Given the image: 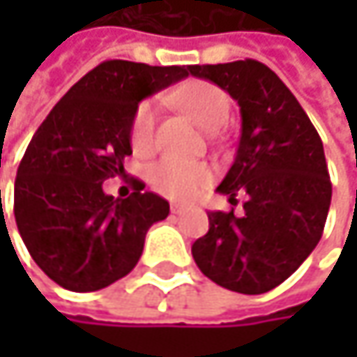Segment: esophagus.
I'll list each match as a JSON object with an SVG mask.
<instances>
[{
    "label": "esophagus",
    "mask_w": 357,
    "mask_h": 357,
    "mask_svg": "<svg viewBox=\"0 0 357 357\" xmlns=\"http://www.w3.org/2000/svg\"><path fill=\"white\" fill-rule=\"evenodd\" d=\"M183 211H185L183 204H172V213H174V215H181Z\"/></svg>",
    "instance_id": "esophagus-1"
}]
</instances>
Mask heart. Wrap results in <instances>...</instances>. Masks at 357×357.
Here are the masks:
<instances>
[{
  "label": "heart",
  "instance_id": "obj_1",
  "mask_svg": "<svg viewBox=\"0 0 357 357\" xmlns=\"http://www.w3.org/2000/svg\"><path fill=\"white\" fill-rule=\"evenodd\" d=\"M174 105L188 113L196 123L206 130H217L229 117V97L219 86L204 80H188L172 93ZM130 140L136 153H149L155 142V105L144 101L132 117ZM213 179L204 163L167 157L151 169V185L174 200L196 198Z\"/></svg>",
  "mask_w": 357,
  "mask_h": 357
}]
</instances>
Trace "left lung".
<instances>
[{
    "mask_svg": "<svg viewBox=\"0 0 357 357\" xmlns=\"http://www.w3.org/2000/svg\"><path fill=\"white\" fill-rule=\"evenodd\" d=\"M190 74L227 91L240 105L236 161L217 192L246 194L244 213H208V234L192 244L198 268L238 294L283 283L317 248L331 206L322 140L283 80L256 59L190 66Z\"/></svg>",
    "mask_w": 357,
    "mask_h": 357,
    "instance_id": "left-lung-1",
    "label": "left lung"
}]
</instances>
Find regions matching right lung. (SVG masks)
<instances>
[{
    "label": "right lung",
    "instance_id": "1",
    "mask_svg": "<svg viewBox=\"0 0 357 357\" xmlns=\"http://www.w3.org/2000/svg\"><path fill=\"white\" fill-rule=\"evenodd\" d=\"M190 74V66L107 59L82 76L38 126L16 174L14 217L38 268L70 291H97L126 277L169 202L134 179L113 198L103 181L123 176L138 103Z\"/></svg>",
    "mask_w": 357,
    "mask_h": 357
}]
</instances>
